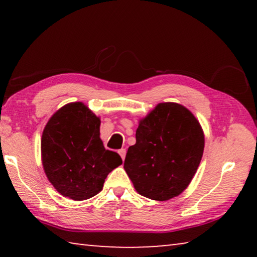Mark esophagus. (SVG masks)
Wrapping results in <instances>:
<instances>
[{"instance_id":"1","label":"esophagus","mask_w":257,"mask_h":257,"mask_svg":"<svg viewBox=\"0 0 257 257\" xmlns=\"http://www.w3.org/2000/svg\"><path fill=\"white\" fill-rule=\"evenodd\" d=\"M119 154H120V156H121V159L124 160V158H125V150H124V149L119 150Z\"/></svg>"}]
</instances>
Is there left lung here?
I'll list each match as a JSON object with an SVG mask.
<instances>
[{
  "label": "left lung",
  "instance_id": "1",
  "mask_svg": "<svg viewBox=\"0 0 257 257\" xmlns=\"http://www.w3.org/2000/svg\"><path fill=\"white\" fill-rule=\"evenodd\" d=\"M204 133L184 105L160 103L139 120L136 144L123 168L138 194L154 201L180 195L197 171L204 152Z\"/></svg>",
  "mask_w": 257,
  "mask_h": 257
}]
</instances>
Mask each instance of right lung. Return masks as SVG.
<instances>
[{
  "label": "right lung",
  "instance_id": "add662e5",
  "mask_svg": "<svg viewBox=\"0 0 257 257\" xmlns=\"http://www.w3.org/2000/svg\"><path fill=\"white\" fill-rule=\"evenodd\" d=\"M101 120L84 103L66 104L51 116L42 135V163L47 179L64 197L84 201L102 190L120 155L105 150Z\"/></svg>",
  "mask_w": 257,
  "mask_h": 257
}]
</instances>
